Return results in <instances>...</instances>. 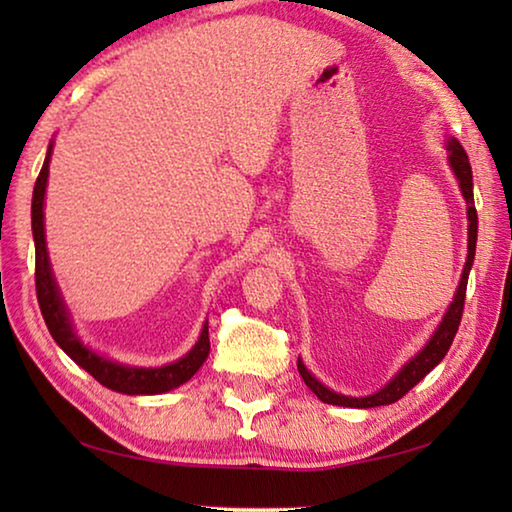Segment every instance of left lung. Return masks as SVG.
Returning a JSON list of instances; mask_svg holds the SVG:
<instances>
[{
	"mask_svg": "<svg viewBox=\"0 0 512 512\" xmlns=\"http://www.w3.org/2000/svg\"><path fill=\"white\" fill-rule=\"evenodd\" d=\"M449 149V164L458 178V185H461V192L467 201V219H470V232H467V262L461 275V284H458V291L454 296V302L449 305L447 314L443 318V323L438 325L436 334L431 336V341L424 345V348L415 354V357L406 363V366L397 372L393 381L377 391L375 395L368 397H345L334 391H329L316 377H311V372L302 366V361H298V372L300 377L305 379V384L316 393L320 402L325 404H336V406H352V409H372V406H384V404H393L397 400L411 391V388L418 384L420 379H424L429 372L438 366L440 361L445 359L447 350L452 348V341L458 332V325H461V316H463V307H465V291H467V277H470V268L474 262V250H476V228H479V216H476V207H474V192H472V167L470 160H467V153L458 140H449L447 144Z\"/></svg>",
	"mask_w": 512,
	"mask_h": 512,
	"instance_id": "1",
	"label": "left lung"
}]
</instances>
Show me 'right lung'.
Returning <instances> with one entry per match:
<instances>
[{"mask_svg":"<svg viewBox=\"0 0 512 512\" xmlns=\"http://www.w3.org/2000/svg\"><path fill=\"white\" fill-rule=\"evenodd\" d=\"M49 158L51 146L47 151L45 164H42L40 176L33 187V203H31V228H33V241H36V293L38 305L45 318L49 334L54 341L63 348L69 357H72L83 370L103 384L110 391L126 393V395H158L167 393L171 388H178L194 377V372L203 366V361L210 354V334H207V323L203 325L201 339L192 348V352L185 354L183 359L162 368H131L121 366V363L108 361L99 357L97 352L85 348V345L76 339L69 325L67 309L60 300L58 287L51 275L47 246H45V221H42V203H45V189H47V176H49Z\"/></svg>","mask_w":512,"mask_h":512,"instance_id":"add662e5","label":"right lung"}]
</instances>
